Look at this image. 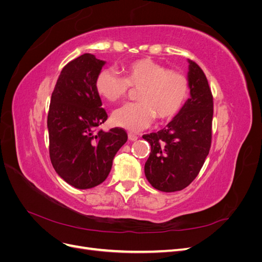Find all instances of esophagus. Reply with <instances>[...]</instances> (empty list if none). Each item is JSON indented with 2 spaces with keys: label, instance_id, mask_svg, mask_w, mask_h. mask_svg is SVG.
<instances>
[{
  "label": "esophagus",
  "instance_id": "esophagus-1",
  "mask_svg": "<svg viewBox=\"0 0 262 262\" xmlns=\"http://www.w3.org/2000/svg\"><path fill=\"white\" fill-rule=\"evenodd\" d=\"M128 138H129L130 141H137L138 140V136H136V134H133V133H129Z\"/></svg>",
  "mask_w": 262,
  "mask_h": 262
}]
</instances>
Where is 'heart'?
Listing matches in <instances>:
<instances>
[{
	"instance_id": "heart-1",
	"label": "heart",
	"mask_w": 262,
	"mask_h": 262,
	"mask_svg": "<svg viewBox=\"0 0 262 262\" xmlns=\"http://www.w3.org/2000/svg\"><path fill=\"white\" fill-rule=\"evenodd\" d=\"M124 77L110 69L101 70L96 77V90L108 101H118L139 90L137 104H125L113 113V122L131 132L143 130L154 119L167 121L176 117L186 104L190 93L188 78L177 71H169L152 59L144 58L129 63Z\"/></svg>"
}]
</instances>
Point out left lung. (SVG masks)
<instances>
[{
  "instance_id": "obj_1",
  "label": "left lung",
  "mask_w": 262,
  "mask_h": 262,
  "mask_svg": "<svg viewBox=\"0 0 262 262\" xmlns=\"http://www.w3.org/2000/svg\"><path fill=\"white\" fill-rule=\"evenodd\" d=\"M188 62L190 98L166 128L143 136L150 144L145 177L164 192L180 191L191 184L211 147L212 93L201 68L191 60Z\"/></svg>"
}]
</instances>
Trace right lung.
<instances>
[{
  "label": "right lung",
  "mask_w": 262,
  "mask_h": 262,
  "mask_svg": "<svg viewBox=\"0 0 262 262\" xmlns=\"http://www.w3.org/2000/svg\"><path fill=\"white\" fill-rule=\"evenodd\" d=\"M105 64L94 54L80 55L62 69L51 95L47 122L50 160L58 175L77 189L105 181L115 155L128 140L121 128L95 131L108 118L95 84Z\"/></svg>",
  "instance_id": "1"
}]
</instances>
